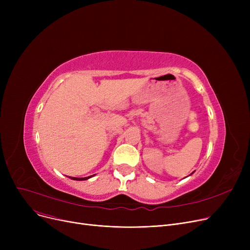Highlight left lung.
<instances>
[{"label":"left lung","instance_id":"8db88e82","mask_svg":"<svg viewBox=\"0 0 250 250\" xmlns=\"http://www.w3.org/2000/svg\"><path fill=\"white\" fill-rule=\"evenodd\" d=\"M192 173H193V172H192ZM192 173H191V174H192ZM191 174H190V175H191Z\"/></svg>","mask_w":250,"mask_h":250}]
</instances>
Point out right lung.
Masks as SVG:
<instances>
[{
  "instance_id": "add662e5",
  "label": "right lung",
  "mask_w": 250,
  "mask_h": 250,
  "mask_svg": "<svg viewBox=\"0 0 250 250\" xmlns=\"http://www.w3.org/2000/svg\"><path fill=\"white\" fill-rule=\"evenodd\" d=\"M93 175H91V176H87V177H82V178H80V177H70L71 179H74V180H87V179H89L90 177H92Z\"/></svg>"
}]
</instances>
